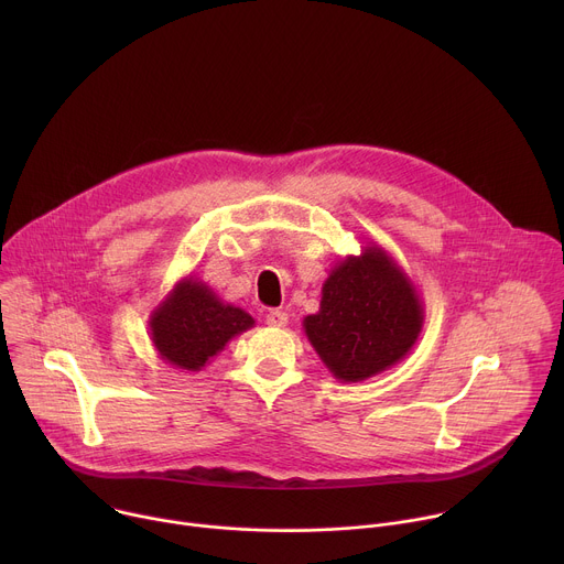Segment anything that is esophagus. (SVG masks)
Returning a JSON list of instances; mask_svg holds the SVG:
<instances>
[{"label": "esophagus", "mask_w": 564, "mask_h": 564, "mask_svg": "<svg viewBox=\"0 0 564 564\" xmlns=\"http://www.w3.org/2000/svg\"><path fill=\"white\" fill-rule=\"evenodd\" d=\"M265 324L272 328H283L288 324V314L283 310H270L265 314Z\"/></svg>", "instance_id": "34e87169"}]
</instances>
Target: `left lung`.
Here are the masks:
<instances>
[{"instance_id": "1", "label": "left lung", "mask_w": 564, "mask_h": 564, "mask_svg": "<svg viewBox=\"0 0 564 564\" xmlns=\"http://www.w3.org/2000/svg\"><path fill=\"white\" fill-rule=\"evenodd\" d=\"M424 328L411 276L377 243L337 261L303 330L335 379L357 383L404 359Z\"/></svg>"}]
</instances>
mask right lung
<instances>
[{
	"label": "right lung",
	"mask_w": 564,
	"mask_h": 564,
	"mask_svg": "<svg viewBox=\"0 0 564 564\" xmlns=\"http://www.w3.org/2000/svg\"><path fill=\"white\" fill-rule=\"evenodd\" d=\"M254 328V318L194 279H181L149 316V337L165 364L198 372L236 335Z\"/></svg>",
	"instance_id": "obj_1"
}]
</instances>
